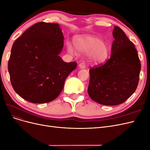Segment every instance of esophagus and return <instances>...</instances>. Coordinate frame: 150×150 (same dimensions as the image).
Listing matches in <instances>:
<instances>
[{
  "instance_id": "esophagus-1",
  "label": "esophagus",
  "mask_w": 150,
  "mask_h": 150,
  "mask_svg": "<svg viewBox=\"0 0 150 150\" xmlns=\"http://www.w3.org/2000/svg\"><path fill=\"white\" fill-rule=\"evenodd\" d=\"M79 68H81V69H84V68L86 67V66L84 64V63H80V64H79Z\"/></svg>"
}]
</instances>
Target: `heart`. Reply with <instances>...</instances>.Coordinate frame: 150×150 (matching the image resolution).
Wrapping results in <instances>:
<instances>
[{"mask_svg": "<svg viewBox=\"0 0 150 150\" xmlns=\"http://www.w3.org/2000/svg\"><path fill=\"white\" fill-rule=\"evenodd\" d=\"M74 46L76 51L79 53L86 52V59L91 64H103L110 56V44L95 36L84 35L77 37L74 39ZM67 50L69 53L74 52L73 47L69 43H67Z\"/></svg>", "mask_w": 150, "mask_h": 150, "instance_id": "heart-1", "label": "heart"}]
</instances>
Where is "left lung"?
<instances>
[{
    "label": "left lung",
    "mask_w": 150,
    "mask_h": 150,
    "mask_svg": "<svg viewBox=\"0 0 150 150\" xmlns=\"http://www.w3.org/2000/svg\"><path fill=\"white\" fill-rule=\"evenodd\" d=\"M111 57L103 64L89 69L88 93L103 105L123 103L137 88L141 62L134 44L118 26L112 31Z\"/></svg>",
    "instance_id": "left-lung-1"
}]
</instances>
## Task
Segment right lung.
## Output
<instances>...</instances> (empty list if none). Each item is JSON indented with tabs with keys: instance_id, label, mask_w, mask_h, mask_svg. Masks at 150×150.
Returning <instances> with one entry per match:
<instances>
[{
	"instance_id": "1",
	"label": "right lung",
	"mask_w": 150,
	"mask_h": 150,
	"mask_svg": "<svg viewBox=\"0 0 150 150\" xmlns=\"http://www.w3.org/2000/svg\"><path fill=\"white\" fill-rule=\"evenodd\" d=\"M64 36L58 24L40 22L13 42L8 70L15 91L25 100L45 103L61 93L65 80L77 66L59 54Z\"/></svg>"
}]
</instances>
